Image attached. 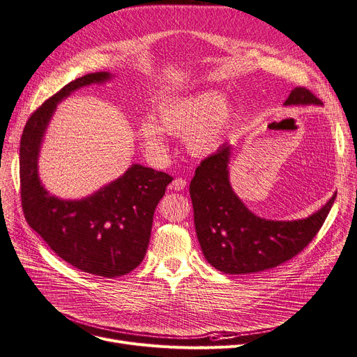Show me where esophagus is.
<instances>
[{
    "label": "esophagus",
    "mask_w": 357,
    "mask_h": 357,
    "mask_svg": "<svg viewBox=\"0 0 357 357\" xmlns=\"http://www.w3.org/2000/svg\"><path fill=\"white\" fill-rule=\"evenodd\" d=\"M186 186H188V181L181 177H177L173 183H171V189L174 190H183Z\"/></svg>",
    "instance_id": "1"
}]
</instances>
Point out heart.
I'll return each instance as SVG.
<instances>
[{
    "instance_id": "heart-1",
    "label": "heart",
    "mask_w": 357,
    "mask_h": 357,
    "mask_svg": "<svg viewBox=\"0 0 357 357\" xmlns=\"http://www.w3.org/2000/svg\"><path fill=\"white\" fill-rule=\"evenodd\" d=\"M231 110L223 105L218 91H202L159 107V126L152 118L144 119L139 132L147 149L164 153L167 143L164 130L174 136H188L189 149L196 155L213 152L226 132Z\"/></svg>"
}]
</instances>
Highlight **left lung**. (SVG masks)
Segmentation results:
<instances>
[{"label": "left lung", "instance_id": "left-lung-1", "mask_svg": "<svg viewBox=\"0 0 357 357\" xmlns=\"http://www.w3.org/2000/svg\"><path fill=\"white\" fill-rule=\"evenodd\" d=\"M285 105H321L305 87H296ZM230 146L223 144L196 168L190 181L195 227L206 261L223 273L248 275L273 268L300 254L321 230L335 195L313 215L273 221L254 215L229 183Z\"/></svg>", "mask_w": 357, "mask_h": 357}]
</instances>
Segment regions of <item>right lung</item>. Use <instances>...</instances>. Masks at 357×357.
Wrapping results in <instances>:
<instances>
[{
  "label": "right lung",
  "instance_id": "add662e5",
  "mask_svg": "<svg viewBox=\"0 0 357 357\" xmlns=\"http://www.w3.org/2000/svg\"><path fill=\"white\" fill-rule=\"evenodd\" d=\"M107 78V72H96L72 81L29 116L20 139V199L28 225L61 260L85 273L116 278L143 261L155 208L174 178L134 164L90 198L61 201L44 190L36 173L41 139L56 105L84 85Z\"/></svg>",
  "mask_w": 357,
  "mask_h": 357
}]
</instances>
